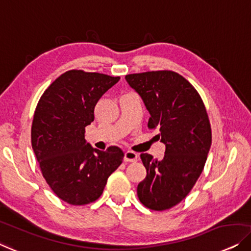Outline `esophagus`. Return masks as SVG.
Returning <instances> with one entry per match:
<instances>
[{
  "label": "esophagus",
  "mask_w": 251,
  "mask_h": 251,
  "mask_svg": "<svg viewBox=\"0 0 251 251\" xmlns=\"http://www.w3.org/2000/svg\"><path fill=\"white\" fill-rule=\"evenodd\" d=\"M138 159V155L133 151H126L125 156H123V161L125 162H136Z\"/></svg>",
  "instance_id": "obj_1"
}]
</instances>
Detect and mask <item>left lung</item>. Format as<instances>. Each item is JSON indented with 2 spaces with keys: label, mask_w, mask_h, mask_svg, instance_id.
<instances>
[{
  "label": "left lung",
  "mask_w": 251,
  "mask_h": 251,
  "mask_svg": "<svg viewBox=\"0 0 251 251\" xmlns=\"http://www.w3.org/2000/svg\"><path fill=\"white\" fill-rule=\"evenodd\" d=\"M126 80L150 112L148 128L158 129V139L165 145L162 158L140 155L147 176L138 184V198L147 208L169 209L186 198L205 166L212 144L205 105L176 72L133 74Z\"/></svg>",
  "instance_id": "8db88e82"
}]
</instances>
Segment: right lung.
<instances>
[{
	"mask_svg": "<svg viewBox=\"0 0 251 251\" xmlns=\"http://www.w3.org/2000/svg\"><path fill=\"white\" fill-rule=\"evenodd\" d=\"M120 77L70 70L43 94L31 126V146L43 176L57 197L70 205H86L103 194L108 176L123 159L117 146L105 151L85 139L95 106Z\"/></svg>",
	"mask_w": 251,
	"mask_h": 251,
	"instance_id": "1",
	"label": "right lung"
}]
</instances>
